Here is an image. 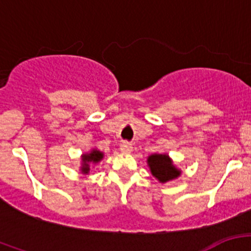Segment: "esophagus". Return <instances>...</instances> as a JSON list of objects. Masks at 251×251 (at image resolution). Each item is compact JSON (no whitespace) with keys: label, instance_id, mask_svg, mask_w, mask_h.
Returning <instances> with one entry per match:
<instances>
[{"label":"esophagus","instance_id":"34e87169","mask_svg":"<svg viewBox=\"0 0 251 251\" xmlns=\"http://www.w3.org/2000/svg\"><path fill=\"white\" fill-rule=\"evenodd\" d=\"M120 151L123 153H130V151H132V144H130L128 142H123L120 144Z\"/></svg>","mask_w":251,"mask_h":251}]
</instances>
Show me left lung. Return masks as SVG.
Masks as SVG:
<instances>
[{
	"label": "left lung",
	"instance_id": "obj_1",
	"mask_svg": "<svg viewBox=\"0 0 251 251\" xmlns=\"http://www.w3.org/2000/svg\"><path fill=\"white\" fill-rule=\"evenodd\" d=\"M148 165L151 174L160 182H168L179 176V171L171 163L170 158L165 154H153L148 158Z\"/></svg>",
	"mask_w": 251,
	"mask_h": 251
}]
</instances>
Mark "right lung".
<instances>
[{"label": "right lung", "mask_w": 251, "mask_h": 251, "mask_svg": "<svg viewBox=\"0 0 251 251\" xmlns=\"http://www.w3.org/2000/svg\"><path fill=\"white\" fill-rule=\"evenodd\" d=\"M102 158H103V153H100V151H92L90 154H85L82 158V160H83L82 171L83 173L87 174L88 171H90V165H88V164H90L91 161H93V163H98V161H100Z\"/></svg>", "instance_id": "add662e5"}]
</instances>
